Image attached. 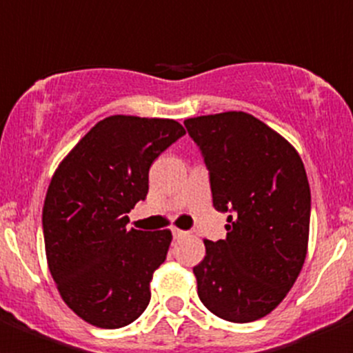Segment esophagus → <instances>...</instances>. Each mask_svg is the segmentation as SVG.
Here are the masks:
<instances>
[{
    "label": "esophagus",
    "instance_id": "1",
    "mask_svg": "<svg viewBox=\"0 0 353 353\" xmlns=\"http://www.w3.org/2000/svg\"><path fill=\"white\" fill-rule=\"evenodd\" d=\"M171 233H173L174 239H182V236L187 235V232H183V230H179V228H173V230H171Z\"/></svg>",
    "mask_w": 353,
    "mask_h": 353
}]
</instances>
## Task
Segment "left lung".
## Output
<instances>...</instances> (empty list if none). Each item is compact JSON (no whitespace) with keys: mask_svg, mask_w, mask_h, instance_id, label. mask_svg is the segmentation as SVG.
<instances>
[{"mask_svg":"<svg viewBox=\"0 0 353 353\" xmlns=\"http://www.w3.org/2000/svg\"><path fill=\"white\" fill-rule=\"evenodd\" d=\"M210 179L226 239L205 240L192 272L215 316L254 322L286 297L307 252L311 191L304 164L285 138L242 111L183 121Z\"/></svg>","mask_w":353,"mask_h":353,"instance_id":"1","label":"left lung"}]
</instances>
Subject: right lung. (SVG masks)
I'll use <instances>...</instances> for the list:
<instances>
[{
  "mask_svg": "<svg viewBox=\"0 0 353 353\" xmlns=\"http://www.w3.org/2000/svg\"><path fill=\"white\" fill-rule=\"evenodd\" d=\"M183 134L174 120L114 114L56 170L42 212L46 254L61 299L84 322L120 329L146 310L173 236L127 230V214L148 194L152 162Z\"/></svg>",
  "mask_w": 353,
  "mask_h": 353,
  "instance_id": "obj_1",
  "label": "right lung"
}]
</instances>
